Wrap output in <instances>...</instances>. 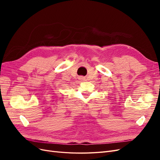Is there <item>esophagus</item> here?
I'll use <instances>...</instances> for the list:
<instances>
[{"label": "esophagus", "mask_w": 160, "mask_h": 160, "mask_svg": "<svg viewBox=\"0 0 160 160\" xmlns=\"http://www.w3.org/2000/svg\"><path fill=\"white\" fill-rule=\"evenodd\" d=\"M79 79L81 81H85V78L84 77H83V76H80L79 77Z\"/></svg>", "instance_id": "1"}]
</instances>
